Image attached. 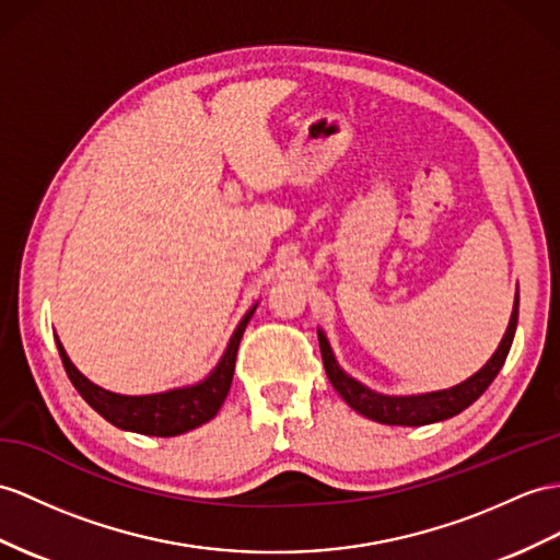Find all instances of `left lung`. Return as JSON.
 <instances>
[{"instance_id": "left-lung-1", "label": "left lung", "mask_w": 560, "mask_h": 560, "mask_svg": "<svg viewBox=\"0 0 560 560\" xmlns=\"http://www.w3.org/2000/svg\"><path fill=\"white\" fill-rule=\"evenodd\" d=\"M517 302H521V296L515 292L509 327L506 332H503V339L499 342L497 351L492 353V359H489L480 371L472 373L468 380H463V383L454 387L425 392V394H380L359 383V380H353L342 371V368H339L330 342H327L325 332L318 327V345H320L327 380H330L339 397H342L353 411L375 422H383V425L418 428V425H430V422L454 418L460 411H466L472 401L480 399L482 392L492 385L494 377L499 375L515 337Z\"/></svg>"}]
</instances>
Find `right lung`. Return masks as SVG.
<instances>
[{
    "label": "right lung",
    "mask_w": 560,
    "mask_h": 560,
    "mask_svg": "<svg viewBox=\"0 0 560 560\" xmlns=\"http://www.w3.org/2000/svg\"><path fill=\"white\" fill-rule=\"evenodd\" d=\"M256 306L258 304L244 313V318L237 323L221 361L215 363L207 377L195 385L175 387L159 394H142V397H128V394H116L90 383L71 363V359H68V353L57 337L59 357L63 361L68 380H71L80 397L102 418L112 422V425L128 432L149 434V438H175V434H185L203 425V422H209L218 413V408L223 406L230 385H233L240 339L244 335V327L252 320Z\"/></svg>",
    "instance_id": "add662e5"
}]
</instances>
